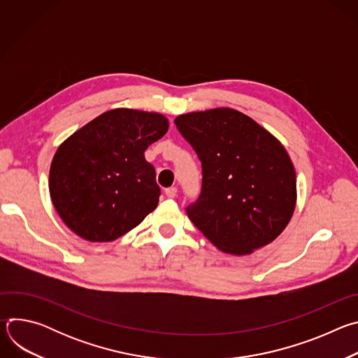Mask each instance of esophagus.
<instances>
[{
	"label": "esophagus",
	"mask_w": 358,
	"mask_h": 358,
	"mask_svg": "<svg viewBox=\"0 0 358 358\" xmlns=\"http://www.w3.org/2000/svg\"><path fill=\"white\" fill-rule=\"evenodd\" d=\"M166 196L167 198H176L177 196V188L176 187H170L166 189Z\"/></svg>",
	"instance_id": "34e87169"
}]
</instances>
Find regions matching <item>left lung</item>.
I'll return each instance as SVG.
<instances>
[{"label":"left lung","instance_id":"obj_1","mask_svg":"<svg viewBox=\"0 0 358 358\" xmlns=\"http://www.w3.org/2000/svg\"><path fill=\"white\" fill-rule=\"evenodd\" d=\"M202 166V187L185 208L220 250L248 255L276 239L296 206V173L285 147L246 115L218 108L174 120Z\"/></svg>","mask_w":358,"mask_h":358}]
</instances>
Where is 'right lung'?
Masks as SVG:
<instances>
[{
  "label": "right lung",
  "instance_id": "right-lung-1",
  "mask_svg": "<svg viewBox=\"0 0 358 358\" xmlns=\"http://www.w3.org/2000/svg\"><path fill=\"white\" fill-rule=\"evenodd\" d=\"M169 130L160 113L113 109L57 150L49 192L62 221L80 238L109 242L155 211L160 187L144 151Z\"/></svg>",
  "mask_w": 358,
  "mask_h": 358
}]
</instances>
